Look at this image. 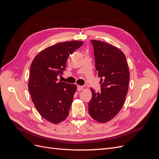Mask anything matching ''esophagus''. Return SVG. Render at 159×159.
<instances>
[{"mask_svg": "<svg viewBox=\"0 0 159 159\" xmlns=\"http://www.w3.org/2000/svg\"><path fill=\"white\" fill-rule=\"evenodd\" d=\"M83 89H84V87H83V86H81V85H78V91H82Z\"/></svg>", "mask_w": 159, "mask_h": 159, "instance_id": "1", "label": "esophagus"}]
</instances>
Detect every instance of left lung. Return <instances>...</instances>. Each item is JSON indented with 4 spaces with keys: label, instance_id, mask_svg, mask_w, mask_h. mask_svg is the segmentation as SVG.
Masks as SVG:
<instances>
[{
    "label": "left lung",
    "instance_id": "8db88e82",
    "mask_svg": "<svg viewBox=\"0 0 159 159\" xmlns=\"http://www.w3.org/2000/svg\"><path fill=\"white\" fill-rule=\"evenodd\" d=\"M93 46L95 70L101 78L102 91L95 93L88 103L89 114L99 123H107L119 113L129 88V71L126 57L118 48L91 40Z\"/></svg>",
    "mask_w": 159,
    "mask_h": 159
}]
</instances>
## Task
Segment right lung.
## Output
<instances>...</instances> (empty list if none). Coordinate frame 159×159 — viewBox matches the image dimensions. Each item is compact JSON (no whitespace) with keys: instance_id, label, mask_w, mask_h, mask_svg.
I'll return each instance as SVG.
<instances>
[{"instance_id":"obj_1","label":"right lung","mask_w":159,"mask_h":159,"mask_svg":"<svg viewBox=\"0 0 159 159\" xmlns=\"http://www.w3.org/2000/svg\"><path fill=\"white\" fill-rule=\"evenodd\" d=\"M81 41H68L46 48L38 54L30 66L28 89L41 116L50 123L62 122L69 115L75 84L57 81L70 55L82 46Z\"/></svg>"}]
</instances>
